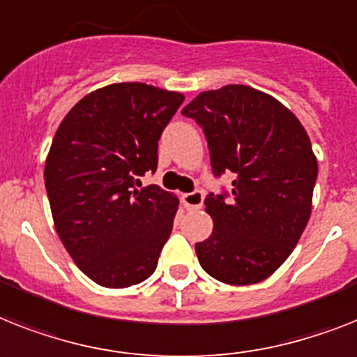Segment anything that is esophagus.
<instances>
[{"label": "esophagus", "instance_id": "esophagus-1", "mask_svg": "<svg viewBox=\"0 0 357 357\" xmlns=\"http://www.w3.org/2000/svg\"><path fill=\"white\" fill-rule=\"evenodd\" d=\"M182 202L188 210H199L202 208V202H204V195L202 191H191V193H184L182 195Z\"/></svg>", "mask_w": 357, "mask_h": 357}]
</instances>
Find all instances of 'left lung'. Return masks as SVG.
<instances>
[{"label": "left lung", "mask_w": 357, "mask_h": 357, "mask_svg": "<svg viewBox=\"0 0 357 357\" xmlns=\"http://www.w3.org/2000/svg\"><path fill=\"white\" fill-rule=\"evenodd\" d=\"M199 123L215 176L234 173L231 191L206 197L213 231L195 244L206 273L255 284L288 259L310 219L317 160L296 114L248 85L204 91L182 109Z\"/></svg>", "instance_id": "8db88e82"}]
</instances>
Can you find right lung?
<instances>
[{"label": "right lung", "mask_w": 357, "mask_h": 357, "mask_svg": "<svg viewBox=\"0 0 357 357\" xmlns=\"http://www.w3.org/2000/svg\"><path fill=\"white\" fill-rule=\"evenodd\" d=\"M184 94L113 84L70 109L45 162V190L61 243L105 288L146 281L172 235L178 199L140 178L157 169L158 140Z\"/></svg>", "instance_id": "right-lung-1"}]
</instances>
